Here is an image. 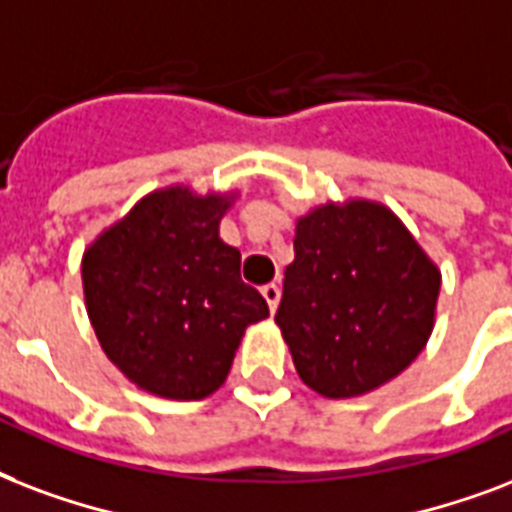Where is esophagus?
Listing matches in <instances>:
<instances>
[{
	"instance_id": "esophagus-1",
	"label": "esophagus",
	"mask_w": 512,
	"mask_h": 512,
	"mask_svg": "<svg viewBox=\"0 0 512 512\" xmlns=\"http://www.w3.org/2000/svg\"><path fill=\"white\" fill-rule=\"evenodd\" d=\"M261 296L267 299L269 310L275 312V310H277V304H280V285H275V283L264 285V288H261Z\"/></svg>"
}]
</instances>
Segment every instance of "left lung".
<instances>
[{"instance_id":"1","label":"left lung","mask_w":512,"mask_h":512,"mask_svg":"<svg viewBox=\"0 0 512 512\" xmlns=\"http://www.w3.org/2000/svg\"><path fill=\"white\" fill-rule=\"evenodd\" d=\"M293 253L275 323L307 387L355 398L425 350L441 272L390 208L320 205L296 224Z\"/></svg>"}]
</instances>
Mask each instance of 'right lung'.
Wrapping results in <instances>:
<instances>
[{
	"label": "right lung",
	"mask_w": 512,
	"mask_h": 512,
	"mask_svg": "<svg viewBox=\"0 0 512 512\" xmlns=\"http://www.w3.org/2000/svg\"><path fill=\"white\" fill-rule=\"evenodd\" d=\"M227 194H146L85 251L82 288L106 358L141 390L200 400L227 379L245 328L269 307L219 237Z\"/></svg>",
	"instance_id": "right-lung-1"
}]
</instances>
